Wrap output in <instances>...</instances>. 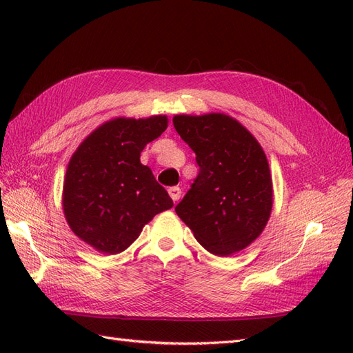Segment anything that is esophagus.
<instances>
[{"instance_id":"1","label":"esophagus","mask_w":353,"mask_h":353,"mask_svg":"<svg viewBox=\"0 0 353 353\" xmlns=\"http://www.w3.org/2000/svg\"><path fill=\"white\" fill-rule=\"evenodd\" d=\"M168 193H169L170 199H172L174 201H178L181 199V188L179 187H170L168 190Z\"/></svg>"}]
</instances>
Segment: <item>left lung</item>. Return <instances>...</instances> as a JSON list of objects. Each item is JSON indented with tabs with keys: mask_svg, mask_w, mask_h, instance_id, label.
<instances>
[{
	"mask_svg": "<svg viewBox=\"0 0 353 353\" xmlns=\"http://www.w3.org/2000/svg\"><path fill=\"white\" fill-rule=\"evenodd\" d=\"M174 126L199 165L176 215L213 254L248 248L261 236L272 209V179L261 144L223 113L176 114Z\"/></svg>",
	"mask_w": 353,
	"mask_h": 353,
	"instance_id": "8db88e82",
	"label": "left lung"
}]
</instances>
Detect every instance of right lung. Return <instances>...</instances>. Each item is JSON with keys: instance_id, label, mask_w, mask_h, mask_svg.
Returning a JSON list of instances; mask_svg holds the SVG:
<instances>
[{"instance_id": "1", "label": "right lung", "mask_w": 353, "mask_h": 353, "mask_svg": "<svg viewBox=\"0 0 353 353\" xmlns=\"http://www.w3.org/2000/svg\"><path fill=\"white\" fill-rule=\"evenodd\" d=\"M168 128L166 116L117 117L99 126L73 153L63 185L70 230L95 250L121 253L157 213L174 206L152 169L140 162L144 147Z\"/></svg>"}]
</instances>
